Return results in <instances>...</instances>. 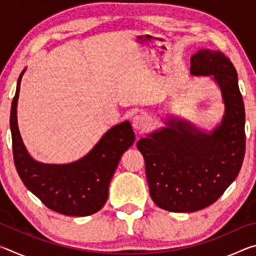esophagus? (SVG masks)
Instances as JSON below:
<instances>
[{"instance_id":"1","label":"esophagus","mask_w":256,"mask_h":256,"mask_svg":"<svg viewBox=\"0 0 256 256\" xmlns=\"http://www.w3.org/2000/svg\"><path fill=\"white\" fill-rule=\"evenodd\" d=\"M151 124V120L149 116L144 114H138L136 115L133 118V128L136 130H144L149 128Z\"/></svg>"}]
</instances>
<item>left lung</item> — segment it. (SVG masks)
<instances>
[{"instance_id": "8db88e82", "label": "left lung", "mask_w": 256, "mask_h": 256, "mask_svg": "<svg viewBox=\"0 0 256 256\" xmlns=\"http://www.w3.org/2000/svg\"><path fill=\"white\" fill-rule=\"evenodd\" d=\"M190 73L214 76L226 112L206 134L183 120L138 141L146 162L150 196L172 212H194L211 206L236 180L245 156V108L236 68L219 50H201L190 58Z\"/></svg>"}]
</instances>
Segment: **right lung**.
<instances>
[{
    "mask_svg": "<svg viewBox=\"0 0 256 256\" xmlns=\"http://www.w3.org/2000/svg\"><path fill=\"white\" fill-rule=\"evenodd\" d=\"M24 72L18 79L10 115L14 160L21 180L55 212L74 216L96 214L107 201L108 186L120 157L136 140L131 124L124 122L110 128L86 157L73 164L34 162L24 148L16 123V104Z\"/></svg>",
    "mask_w": 256,
    "mask_h": 256,
    "instance_id": "right-lung-1",
    "label": "right lung"
}]
</instances>
